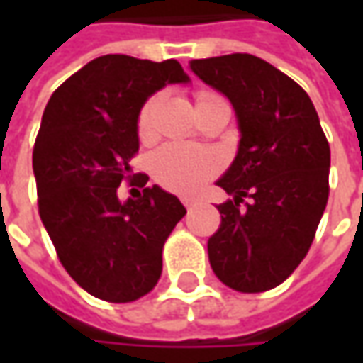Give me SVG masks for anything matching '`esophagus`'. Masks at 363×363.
<instances>
[{"mask_svg":"<svg viewBox=\"0 0 363 363\" xmlns=\"http://www.w3.org/2000/svg\"><path fill=\"white\" fill-rule=\"evenodd\" d=\"M182 202H184V206H186V208H188V210H191V208H194V206H196V203L191 202V200H182Z\"/></svg>","mask_w":363,"mask_h":363,"instance_id":"1","label":"esophagus"}]
</instances>
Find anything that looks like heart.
I'll list each match as a JSON object with an SVG mask.
<instances>
[{"label": "heart", "instance_id": "1", "mask_svg": "<svg viewBox=\"0 0 363 363\" xmlns=\"http://www.w3.org/2000/svg\"><path fill=\"white\" fill-rule=\"evenodd\" d=\"M216 101H224L218 92L200 91L196 92V108ZM160 105V96L147 99L137 115V135L141 141H151L155 135V111ZM222 161L216 153L200 149V147L167 143L160 147L149 157V172L153 179L169 191L191 196L200 191L202 186L218 175Z\"/></svg>", "mask_w": 363, "mask_h": 363}]
</instances>
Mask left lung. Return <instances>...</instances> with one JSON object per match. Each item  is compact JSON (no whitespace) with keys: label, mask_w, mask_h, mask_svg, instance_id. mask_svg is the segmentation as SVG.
<instances>
[{"label":"left lung","mask_w":363,"mask_h":363,"mask_svg":"<svg viewBox=\"0 0 363 363\" xmlns=\"http://www.w3.org/2000/svg\"><path fill=\"white\" fill-rule=\"evenodd\" d=\"M189 68L230 99L240 127L236 160L218 179L232 200L216 206L212 271L238 293L269 291L307 257L328 206V137L309 94L258 56L202 58Z\"/></svg>","instance_id":"left-lung-1"}]
</instances>
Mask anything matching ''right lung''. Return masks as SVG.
<instances>
[{"instance_id": "add662e5", "label": "right lung", "mask_w": 363, "mask_h": 363, "mask_svg": "<svg viewBox=\"0 0 363 363\" xmlns=\"http://www.w3.org/2000/svg\"><path fill=\"white\" fill-rule=\"evenodd\" d=\"M188 80L177 60L106 54L64 80L44 108L32 155L38 212L66 272L96 299L131 303L160 281L163 244L186 208L131 174L137 115L153 92ZM123 181L144 189L121 203Z\"/></svg>"}]
</instances>
